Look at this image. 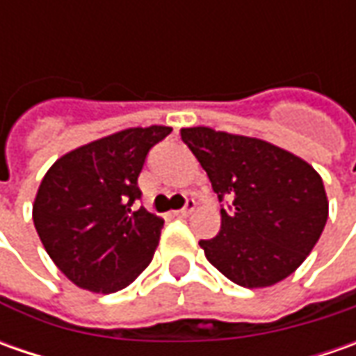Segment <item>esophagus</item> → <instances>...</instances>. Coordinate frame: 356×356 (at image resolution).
<instances>
[{
  "mask_svg": "<svg viewBox=\"0 0 356 356\" xmlns=\"http://www.w3.org/2000/svg\"><path fill=\"white\" fill-rule=\"evenodd\" d=\"M194 208H196V202L194 200H186V206L182 210H178V212H174V216H180V218H186V216H190V213L194 212Z\"/></svg>",
  "mask_w": 356,
  "mask_h": 356,
  "instance_id": "34e87169",
  "label": "esophagus"
}]
</instances>
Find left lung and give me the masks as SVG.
Wrapping results in <instances>:
<instances>
[{"label": "left lung", "mask_w": 356, "mask_h": 356, "mask_svg": "<svg viewBox=\"0 0 356 356\" xmlns=\"http://www.w3.org/2000/svg\"><path fill=\"white\" fill-rule=\"evenodd\" d=\"M218 198L222 226L202 239L208 261L248 289L275 285L301 266L329 218V200L319 172L275 144L210 127L180 129Z\"/></svg>", "instance_id": "1"}]
</instances>
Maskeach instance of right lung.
<instances>
[{
    "label": "right lung",
    "mask_w": 356,
    "mask_h": 356,
    "mask_svg": "<svg viewBox=\"0 0 356 356\" xmlns=\"http://www.w3.org/2000/svg\"><path fill=\"white\" fill-rule=\"evenodd\" d=\"M170 127H132L83 144L53 162L33 202V224L53 264L76 287L115 293L156 252L164 220L132 210L148 150Z\"/></svg>",
    "instance_id": "right-lung-1"
}]
</instances>
